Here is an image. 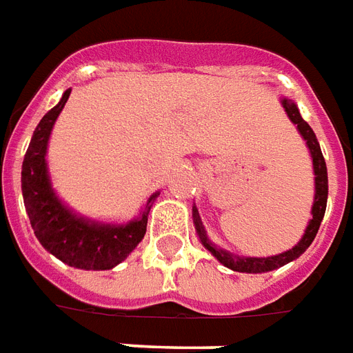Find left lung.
Here are the masks:
<instances>
[{"mask_svg":"<svg viewBox=\"0 0 353 353\" xmlns=\"http://www.w3.org/2000/svg\"><path fill=\"white\" fill-rule=\"evenodd\" d=\"M281 105L285 109L288 117L293 121V124H296V128L301 132V136L306 139V145L310 149L312 154V164H314V176H316V196H314V206H312V219L308 223V227L304 230L301 242L291 248L288 252L280 253V255H272V257H238V255H232V253L225 252L221 248H217L215 244H212V240H208L206 230H204V225L200 221L199 210L194 208L192 210V217H194V229L199 232V238L202 245L206 248L208 252L214 255L215 259L219 261L221 265H225L230 270H236V272H248V274H259V272H268V270H274V268H280V266L288 265L291 261H295L299 255H303L308 245L314 242V238L318 234L319 225H321V219L325 215L327 208V192H329V185H327V166L325 159L321 154V149H319L318 138L312 130L308 123L304 121L301 113H299V108L293 100H288V98H281Z\"/></svg>","mask_w":353,"mask_h":353,"instance_id":"1","label":"left lung"}]
</instances>
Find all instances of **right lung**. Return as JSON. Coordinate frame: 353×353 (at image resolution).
Returning <instances> with one entry per match:
<instances>
[{
  "mask_svg": "<svg viewBox=\"0 0 353 353\" xmlns=\"http://www.w3.org/2000/svg\"><path fill=\"white\" fill-rule=\"evenodd\" d=\"M72 90L43 117L34 130L22 162V196L35 236L41 245L65 265L83 270H109L124 261L145 236L147 215L159 192L151 194L138 219L126 225H105L73 214L52 191L47 172L50 130Z\"/></svg>",
  "mask_w": 353,
  "mask_h": 353,
  "instance_id": "1",
  "label": "right lung"
}]
</instances>
